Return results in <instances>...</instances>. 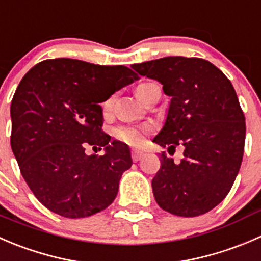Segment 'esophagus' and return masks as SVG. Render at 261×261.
<instances>
[{"instance_id": "obj_1", "label": "esophagus", "mask_w": 261, "mask_h": 261, "mask_svg": "<svg viewBox=\"0 0 261 261\" xmlns=\"http://www.w3.org/2000/svg\"><path fill=\"white\" fill-rule=\"evenodd\" d=\"M143 154L144 153L142 151H137V149H133V151H132V153H130V156H132V160H133L134 162H137V161H139L142 157H143Z\"/></svg>"}]
</instances>
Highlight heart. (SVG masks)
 Here are the masks:
<instances>
[{
  "label": "heart",
  "mask_w": 261,
  "mask_h": 261,
  "mask_svg": "<svg viewBox=\"0 0 261 261\" xmlns=\"http://www.w3.org/2000/svg\"><path fill=\"white\" fill-rule=\"evenodd\" d=\"M148 84H141L137 87V91H138L141 87L146 86ZM113 107V97H109L104 101L102 104V110L104 113L110 112ZM149 129V127H119L114 130L115 138L119 139V141L124 142V143L130 144V146H138L143 142L144 134L147 133Z\"/></svg>",
  "instance_id": "b5f03b06"
}]
</instances>
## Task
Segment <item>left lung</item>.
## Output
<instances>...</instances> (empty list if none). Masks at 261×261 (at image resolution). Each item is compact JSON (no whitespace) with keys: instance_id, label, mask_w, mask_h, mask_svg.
<instances>
[{"instance_id":"obj_1","label":"left lung","mask_w":261,"mask_h":261,"mask_svg":"<svg viewBox=\"0 0 261 261\" xmlns=\"http://www.w3.org/2000/svg\"><path fill=\"white\" fill-rule=\"evenodd\" d=\"M130 67L171 97L153 142L169 152L184 148L179 164L161 153L152 179L157 204L180 217L210 212L231 190L244 156L246 125L231 81L202 58L165 57Z\"/></svg>"}]
</instances>
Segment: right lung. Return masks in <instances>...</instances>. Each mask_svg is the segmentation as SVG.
I'll return each mask as SVG.
<instances>
[{
    "label": "right lung",
    "instance_id": "right-lung-1",
    "mask_svg": "<svg viewBox=\"0 0 261 261\" xmlns=\"http://www.w3.org/2000/svg\"><path fill=\"white\" fill-rule=\"evenodd\" d=\"M138 80L125 66L69 58L45 59L24 77L11 101V148L22 177L53 213L84 218L113 203L129 147L110 143L100 102ZM104 146L102 156L86 154Z\"/></svg>",
    "mask_w": 261,
    "mask_h": 261
}]
</instances>
